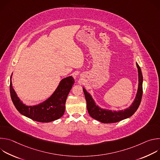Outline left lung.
Instances as JSON below:
<instances>
[{
    "label": "left lung",
    "mask_w": 160,
    "mask_h": 160,
    "mask_svg": "<svg viewBox=\"0 0 160 160\" xmlns=\"http://www.w3.org/2000/svg\"><path fill=\"white\" fill-rule=\"evenodd\" d=\"M138 70L139 76V85L136 96L132 104L128 108L124 110L120 111H111L109 109L101 108L96 105L91 95L87 92L85 88H83L85 100L87 102V108L90 116L92 118L101 122L104 123H116L128 118L132 116L135 112L138 109L142 96V82L143 77L140 66L136 63Z\"/></svg>",
    "instance_id": "left-lung-1"
}]
</instances>
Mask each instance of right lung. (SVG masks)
Masks as SVG:
<instances>
[{"label": "right lung", "instance_id": "obj_1", "mask_svg": "<svg viewBox=\"0 0 160 160\" xmlns=\"http://www.w3.org/2000/svg\"><path fill=\"white\" fill-rule=\"evenodd\" d=\"M11 77L10 80L11 98L14 106L21 115L42 123L53 122L64 115L66 98L75 83V80L72 76L62 79L50 98L35 106H27L19 99L12 87Z\"/></svg>", "mask_w": 160, "mask_h": 160}]
</instances>
